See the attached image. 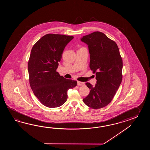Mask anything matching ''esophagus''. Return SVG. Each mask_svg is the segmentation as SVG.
I'll use <instances>...</instances> for the list:
<instances>
[{
	"label": "esophagus",
	"mask_w": 150,
	"mask_h": 150,
	"mask_svg": "<svg viewBox=\"0 0 150 150\" xmlns=\"http://www.w3.org/2000/svg\"><path fill=\"white\" fill-rule=\"evenodd\" d=\"M77 85L78 86H84L85 85V83L83 82H80V81H78L77 82Z\"/></svg>",
	"instance_id": "34e87169"
}]
</instances>
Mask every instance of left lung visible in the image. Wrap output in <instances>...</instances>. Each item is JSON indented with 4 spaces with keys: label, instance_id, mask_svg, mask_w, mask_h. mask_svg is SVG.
<instances>
[{
    "label": "left lung",
    "instance_id": "obj_1",
    "mask_svg": "<svg viewBox=\"0 0 150 150\" xmlns=\"http://www.w3.org/2000/svg\"><path fill=\"white\" fill-rule=\"evenodd\" d=\"M80 40L88 45L89 67L96 79L94 86L86 83L90 92L83 101L90 108H101L112 101L122 82L123 62L119 49L115 42L101 32H93Z\"/></svg>",
    "mask_w": 150,
    "mask_h": 150
}]
</instances>
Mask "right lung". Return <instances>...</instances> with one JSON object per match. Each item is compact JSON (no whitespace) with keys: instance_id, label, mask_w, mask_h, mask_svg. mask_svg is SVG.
<instances>
[{"instance_id":"1","label":"right lung","mask_w":150,"mask_h":150,"mask_svg":"<svg viewBox=\"0 0 150 150\" xmlns=\"http://www.w3.org/2000/svg\"><path fill=\"white\" fill-rule=\"evenodd\" d=\"M74 36L49 34L42 37L32 48L28 63L30 86L42 105L49 108L63 105L67 91L76 86L56 71L67 45Z\"/></svg>"}]
</instances>
